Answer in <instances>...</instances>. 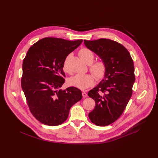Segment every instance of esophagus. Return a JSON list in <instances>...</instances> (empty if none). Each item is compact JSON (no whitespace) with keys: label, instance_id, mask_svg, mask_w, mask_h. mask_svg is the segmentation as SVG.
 <instances>
[{"label":"esophagus","instance_id":"obj_1","mask_svg":"<svg viewBox=\"0 0 158 158\" xmlns=\"http://www.w3.org/2000/svg\"><path fill=\"white\" fill-rule=\"evenodd\" d=\"M82 97H83L84 98H86V97L87 96V93H85V91H82Z\"/></svg>","mask_w":158,"mask_h":158}]
</instances>
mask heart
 <instances>
[{
    "label": "heart",
    "mask_w": 158,
    "mask_h": 158,
    "mask_svg": "<svg viewBox=\"0 0 158 158\" xmlns=\"http://www.w3.org/2000/svg\"><path fill=\"white\" fill-rule=\"evenodd\" d=\"M79 55L81 59L86 64H91L94 59V54L93 52L87 48H82L79 51ZM67 57L64 63V70L67 72ZM89 70L96 77V79L100 80L102 79L105 75L106 67L105 64L102 61H98L93 64L89 67ZM95 78L91 74H76L71 77L69 80V83L71 85L74 86L81 89H85L92 86L94 83Z\"/></svg>",
    "instance_id": "b5f03b06"
}]
</instances>
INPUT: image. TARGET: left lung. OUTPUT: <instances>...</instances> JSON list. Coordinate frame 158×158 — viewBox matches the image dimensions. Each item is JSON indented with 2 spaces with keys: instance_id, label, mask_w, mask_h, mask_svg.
I'll return each mask as SVG.
<instances>
[{
  "instance_id": "obj_1",
  "label": "left lung",
  "mask_w": 158,
  "mask_h": 158,
  "mask_svg": "<svg viewBox=\"0 0 158 158\" xmlns=\"http://www.w3.org/2000/svg\"><path fill=\"white\" fill-rule=\"evenodd\" d=\"M84 43L106 67L104 79L88 93L96 102L89 118L97 126H107L121 116L131 99L135 81L134 62L128 51L116 41L99 39Z\"/></svg>"
}]
</instances>
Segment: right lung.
<instances>
[{"mask_svg": "<svg viewBox=\"0 0 158 158\" xmlns=\"http://www.w3.org/2000/svg\"><path fill=\"white\" fill-rule=\"evenodd\" d=\"M82 40L45 37L29 48L22 64V89L32 115L41 123L58 126L68 118L71 107L82 98L75 87L60 89L66 57Z\"/></svg>", "mask_w": 158, "mask_h": 158, "instance_id": "obj_1", "label": "right lung"}]
</instances>
